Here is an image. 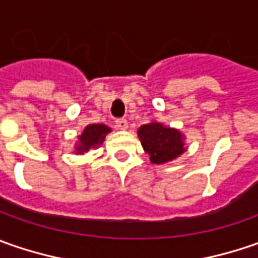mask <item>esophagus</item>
<instances>
[{
  "mask_svg": "<svg viewBox=\"0 0 258 258\" xmlns=\"http://www.w3.org/2000/svg\"><path fill=\"white\" fill-rule=\"evenodd\" d=\"M116 127L120 131H126L127 129V120L126 119H117L116 120Z\"/></svg>",
  "mask_w": 258,
  "mask_h": 258,
  "instance_id": "34e87169",
  "label": "esophagus"
}]
</instances>
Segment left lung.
<instances>
[{
	"label": "left lung",
	"instance_id": "obj_1",
	"mask_svg": "<svg viewBox=\"0 0 258 258\" xmlns=\"http://www.w3.org/2000/svg\"><path fill=\"white\" fill-rule=\"evenodd\" d=\"M145 154L152 164L162 165L179 158L186 151L185 135L175 127L152 120L138 129Z\"/></svg>",
	"mask_w": 258,
	"mask_h": 258
}]
</instances>
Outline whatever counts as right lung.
<instances>
[{
  "label": "right lung",
  "instance_id": "add662e5",
  "mask_svg": "<svg viewBox=\"0 0 258 258\" xmlns=\"http://www.w3.org/2000/svg\"><path fill=\"white\" fill-rule=\"evenodd\" d=\"M109 132H112V129L103 123L87 124L83 129V132L77 136L73 152L76 155H85L90 149L99 148L100 145L103 144L104 138Z\"/></svg>",
  "mask_w": 258,
  "mask_h": 258
}]
</instances>
